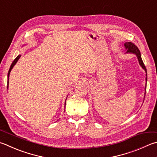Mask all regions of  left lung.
I'll return each instance as SVG.
<instances>
[{
  "instance_id": "8db88e82",
  "label": "left lung",
  "mask_w": 157,
  "mask_h": 157,
  "mask_svg": "<svg viewBox=\"0 0 157 157\" xmlns=\"http://www.w3.org/2000/svg\"><path fill=\"white\" fill-rule=\"evenodd\" d=\"M124 46H125V47H126V49H127V53L129 52V53H132L136 54V56H137L139 64H140L142 68H143V69L146 71V72L147 73L146 68V67H145L143 60H142L141 57V53H140V51H139L138 47H136V45H135V44L132 43V42H126V43L124 44ZM146 82H147V74H146ZM145 90H146V89ZM145 95H146V93H145Z\"/></svg>"
}]
</instances>
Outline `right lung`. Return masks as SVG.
Listing matches in <instances>:
<instances>
[{"label": "right lung", "mask_w": 157, "mask_h": 157, "mask_svg": "<svg viewBox=\"0 0 157 157\" xmlns=\"http://www.w3.org/2000/svg\"><path fill=\"white\" fill-rule=\"evenodd\" d=\"M21 56H17L16 58H15V59H14V60L13 61V62H12V64H11V67H10V69H9V71H8V74H7V78H8V79H7V86H8V84H9V76H10V71H11V70L12 69V68H13V67L14 66V65L16 64V63L17 62V61L18 60V59L21 58ZM65 105H66V103H65Z\"/></svg>", "instance_id": "obj_1"}]
</instances>
